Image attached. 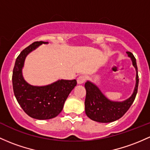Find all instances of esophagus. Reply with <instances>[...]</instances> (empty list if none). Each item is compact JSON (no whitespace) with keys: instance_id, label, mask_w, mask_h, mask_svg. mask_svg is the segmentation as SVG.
Instances as JSON below:
<instances>
[{"instance_id":"1","label":"esophagus","mask_w":150,"mask_h":150,"mask_svg":"<svg viewBox=\"0 0 150 150\" xmlns=\"http://www.w3.org/2000/svg\"><path fill=\"white\" fill-rule=\"evenodd\" d=\"M85 80H86V77L84 76V75H81V76L78 77V79H77V82H78V85H81V84L85 83Z\"/></svg>"}]
</instances>
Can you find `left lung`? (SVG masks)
I'll return each instance as SVG.
<instances>
[{"label":"left lung","instance_id":"8db88e82","mask_svg":"<svg viewBox=\"0 0 150 150\" xmlns=\"http://www.w3.org/2000/svg\"><path fill=\"white\" fill-rule=\"evenodd\" d=\"M126 52L128 57L131 58L136 71V83L132 94L129 98L123 101H114L107 98L96 84L88 80L85 84L86 90L85 110V114L92 120L102 123L117 120L125 114L135 99L139 84L136 59L132 52Z\"/></svg>","mask_w":150,"mask_h":150}]
</instances>
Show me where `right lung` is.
Returning <instances> with one entry per match:
<instances>
[{
	"label": "right lung",
	"instance_id": "1",
	"mask_svg": "<svg viewBox=\"0 0 150 150\" xmlns=\"http://www.w3.org/2000/svg\"><path fill=\"white\" fill-rule=\"evenodd\" d=\"M42 44L34 42L20 53L13 71V88L18 103L25 112L36 120H49L55 117L63 108L69 94L77 85L76 80H58L49 85L38 86L29 84L23 75L25 60L29 53Z\"/></svg>",
	"mask_w": 150,
	"mask_h": 150
}]
</instances>
